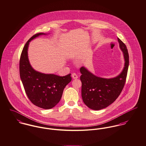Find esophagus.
<instances>
[{
	"label": "esophagus",
	"instance_id": "1",
	"mask_svg": "<svg viewBox=\"0 0 146 146\" xmlns=\"http://www.w3.org/2000/svg\"><path fill=\"white\" fill-rule=\"evenodd\" d=\"M72 78H73V79H77V78H78V75H77L76 73H73L72 74Z\"/></svg>",
	"mask_w": 146,
	"mask_h": 146
}]
</instances>
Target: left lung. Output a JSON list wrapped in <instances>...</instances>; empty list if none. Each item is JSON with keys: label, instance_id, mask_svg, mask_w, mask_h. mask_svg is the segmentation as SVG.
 Wrapping results in <instances>:
<instances>
[{"label": "left lung", "instance_id": "1", "mask_svg": "<svg viewBox=\"0 0 146 146\" xmlns=\"http://www.w3.org/2000/svg\"><path fill=\"white\" fill-rule=\"evenodd\" d=\"M125 59L124 68L117 77L106 79L95 76L84 67L80 69L83 101L89 108L98 110L104 109L116 100L125 83L129 66V54L125 44L117 38Z\"/></svg>", "mask_w": 146, "mask_h": 146}]
</instances>
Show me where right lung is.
Listing matches in <instances>:
<instances>
[{"instance_id": "add662e5", "label": "right lung", "mask_w": 146, "mask_h": 146, "mask_svg": "<svg viewBox=\"0 0 146 146\" xmlns=\"http://www.w3.org/2000/svg\"><path fill=\"white\" fill-rule=\"evenodd\" d=\"M44 33H37L26 43L19 60V74L26 94L35 105L44 109L54 108L60 100L65 86L72 81L71 74L60 77L35 70L30 65L27 50L29 42Z\"/></svg>"}]
</instances>
